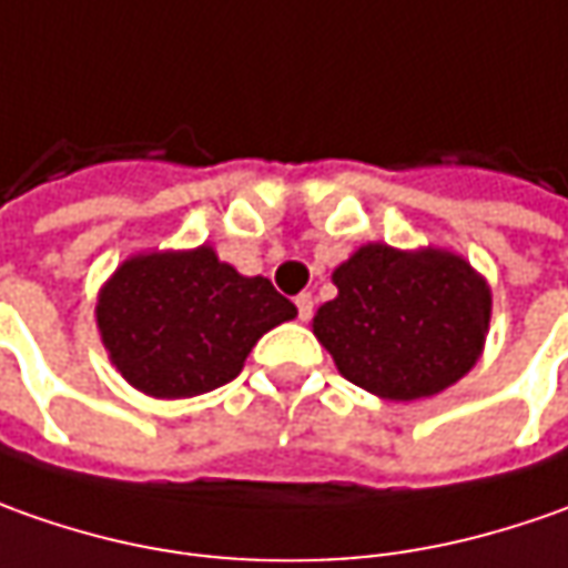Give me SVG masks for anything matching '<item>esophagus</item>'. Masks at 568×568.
I'll list each match as a JSON object with an SVG mask.
<instances>
[{"instance_id":"1","label":"esophagus","mask_w":568,"mask_h":568,"mask_svg":"<svg viewBox=\"0 0 568 568\" xmlns=\"http://www.w3.org/2000/svg\"><path fill=\"white\" fill-rule=\"evenodd\" d=\"M295 307H298V317H302V321H307V317L314 314V298H311L307 292H302V295L295 298Z\"/></svg>"}]
</instances>
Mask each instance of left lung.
Returning a JSON list of instances; mask_svg holds the SVG:
<instances>
[{
    "mask_svg": "<svg viewBox=\"0 0 568 568\" xmlns=\"http://www.w3.org/2000/svg\"><path fill=\"white\" fill-rule=\"evenodd\" d=\"M339 295L317 307L314 336L345 381L393 402L437 396L480 358L490 285L443 247L364 245L333 270Z\"/></svg>",
    "mask_w": 568,
    "mask_h": 568,
    "instance_id": "obj_1",
    "label": "left lung"
}]
</instances>
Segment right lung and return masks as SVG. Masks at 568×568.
Masks as SVG:
<instances>
[{"mask_svg": "<svg viewBox=\"0 0 568 568\" xmlns=\"http://www.w3.org/2000/svg\"><path fill=\"white\" fill-rule=\"evenodd\" d=\"M298 311L264 276H242L210 245L134 254L97 298L109 362L153 399H191L235 381L266 329Z\"/></svg>", "mask_w": 568, "mask_h": 568, "instance_id": "add662e5", "label": "right lung"}]
</instances>
